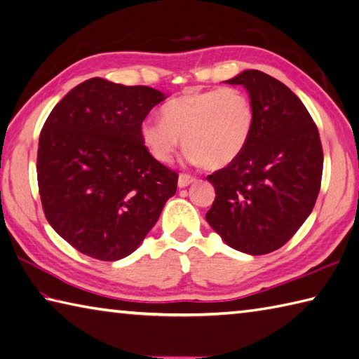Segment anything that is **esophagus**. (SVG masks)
Returning <instances> with one entry per match:
<instances>
[{"mask_svg": "<svg viewBox=\"0 0 359 359\" xmlns=\"http://www.w3.org/2000/svg\"><path fill=\"white\" fill-rule=\"evenodd\" d=\"M193 182H196V179L191 177V175L180 174V175H179V180H177V185H179V188H185V187H188V185H191Z\"/></svg>", "mask_w": 359, "mask_h": 359, "instance_id": "34e87169", "label": "esophagus"}]
</instances>
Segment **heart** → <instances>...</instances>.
<instances>
[{"instance_id":"obj_1","label":"heart","mask_w":359,"mask_h":359,"mask_svg":"<svg viewBox=\"0 0 359 359\" xmlns=\"http://www.w3.org/2000/svg\"><path fill=\"white\" fill-rule=\"evenodd\" d=\"M161 121L147 118L140 138L158 163L174 160L184 142L191 163L221 170L233 163L248 147L255 126V109L240 88L189 91L168 101Z\"/></svg>"}]
</instances>
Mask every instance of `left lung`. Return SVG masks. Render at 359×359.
<instances>
[{"label":"left lung","mask_w":359,"mask_h":359,"mask_svg":"<svg viewBox=\"0 0 359 359\" xmlns=\"http://www.w3.org/2000/svg\"><path fill=\"white\" fill-rule=\"evenodd\" d=\"M243 86L255 109V126L233 163L208 175L216 198L205 219L231 249L264 255L282 248L311 215L324 154L313 118L276 77L245 69Z\"/></svg>","instance_id":"1"}]
</instances>
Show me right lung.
Here are the masks:
<instances>
[{"mask_svg":"<svg viewBox=\"0 0 359 359\" xmlns=\"http://www.w3.org/2000/svg\"><path fill=\"white\" fill-rule=\"evenodd\" d=\"M161 91L93 77L49 114L39 138L37 179L48 222L102 262L130 255L156 226L179 175L151 157L140 124Z\"/></svg>","mask_w":359,"mask_h":359,"instance_id":"obj_1","label":"right lung"}]
</instances>
